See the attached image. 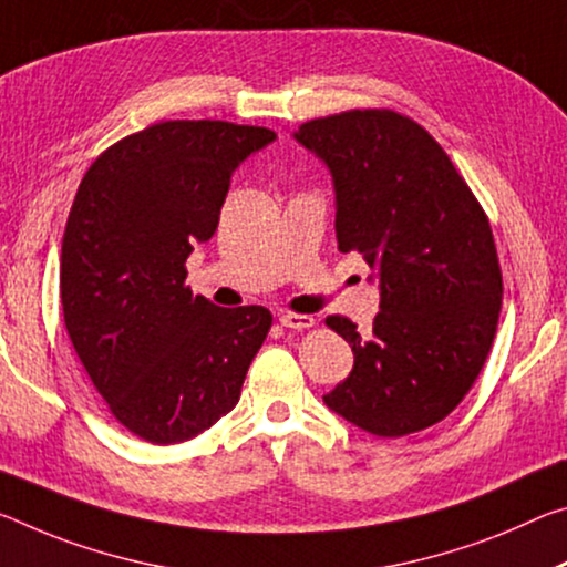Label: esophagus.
<instances>
[{"label":"esophagus","instance_id":"34e87169","mask_svg":"<svg viewBox=\"0 0 567 567\" xmlns=\"http://www.w3.org/2000/svg\"><path fill=\"white\" fill-rule=\"evenodd\" d=\"M280 322H282L285 328H290V330H305V328L316 326V318H312V316H300V312H282Z\"/></svg>","mask_w":567,"mask_h":567}]
</instances>
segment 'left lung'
I'll return each instance as SVG.
<instances>
[{
  "instance_id": "8db88e82",
  "label": "left lung",
  "mask_w": 567,
  "mask_h": 567,
  "mask_svg": "<svg viewBox=\"0 0 567 567\" xmlns=\"http://www.w3.org/2000/svg\"><path fill=\"white\" fill-rule=\"evenodd\" d=\"M295 138L332 174L338 249L363 255L381 282L368 332L326 318L355 363L322 401L375 436L434 426L470 393L497 332L502 269L487 214L409 115L346 111L302 123Z\"/></svg>"
}]
</instances>
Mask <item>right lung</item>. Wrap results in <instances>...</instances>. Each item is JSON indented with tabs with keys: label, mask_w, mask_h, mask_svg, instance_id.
Wrapping results in <instances>:
<instances>
[{
	"label": "right lung",
	"mask_w": 567,
	"mask_h": 567,
	"mask_svg": "<svg viewBox=\"0 0 567 567\" xmlns=\"http://www.w3.org/2000/svg\"><path fill=\"white\" fill-rule=\"evenodd\" d=\"M275 131L161 121L105 148L78 186L60 257V302L107 411L151 444L186 442L237 406L272 316L217 308L186 285L231 174Z\"/></svg>",
	"instance_id": "right-lung-1"
}]
</instances>
